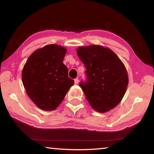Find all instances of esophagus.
<instances>
[{
  "label": "esophagus",
  "instance_id": "1",
  "mask_svg": "<svg viewBox=\"0 0 154 154\" xmlns=\"http://www.w3.org/2000/svg\"><path fill=\"white\" fill-rule=\"evenodd\" d=\"M78 83H79V79H78V78H76V79H75V84L77 85Z\"/></svg>",
  "mask_w": 154,
  "mask_h": 154
}]
</instances>
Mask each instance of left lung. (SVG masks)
I'll return each instance as SVG.
<instances>
[{"instance_id": "8db88e82", "label": "left lung", "mask_w": 154, "mask_h": 154, "mask_svg": "<svg viewBox=\"0 0 154 154\" xmlns=\"http://www.w3.org/2000/svg\"><path fill=\"white\" fill-rule=\"evenodd\" d=\"M77 53L87 75V82H81L79 85L91 106L99 113L116 107L128 83L123 62L111 49L101 45L79 47Z\"/></svg>"}]
</instances>
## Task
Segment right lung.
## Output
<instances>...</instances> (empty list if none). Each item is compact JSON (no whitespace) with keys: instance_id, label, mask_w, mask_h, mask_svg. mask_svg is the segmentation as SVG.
<instances>
[{"instance_id":"right-lung-1","label":"right lung","mask_w":154,"mask_h":154,"mask_svg":"<svg viewBox=\"0 0 154 154\" xmlns=\"http://www.w3.org/2000/svg\"><path fill=\"white\" fill-rule=\"evenodd\" d=\"M66 51L56 44L45 45L34 51L23 68L22 79L26 92L42 110H55L74 84L62 62Z\"/></svg>"}]
</instances>
